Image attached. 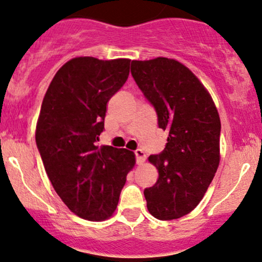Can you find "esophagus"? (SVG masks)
Here are the masks:
<instances>
[{
    "mask_svg": "<svg viewBox=\"0 0 262 262\" xmlns=\"http://www.w3.org/2000/svg\"><path fill=\"white\" fill-rule=\"evenodd\" d=\"M135 156H137V162L138 165H141L144 163L145 160H146V154L144 152L143 150H135Z\"/></svg>",
    "mask_w": 262,
    "mask_h": 262,
    "instance_id": "34e87169",
    "label": "esophagus"
}]
</instances>
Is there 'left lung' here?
Listing matches in <instances>:
<instances>
[{"label":"left lung","mask_w":262,"mask_h":262,"mask_svg":"<svg viewBox=\"0 0 262 262\" xmlns=\"http://www.w3.org/2000/svg\"><path fill=\"white\" fill-rule=\"evenodd\" d=\"M130 72L168 133L165 150L149 156L159 178L144 190L147 210L162 221L179 219L199 205L219 168V111L196 75L176 59L132 61Z\"/></svg>","instance_id":"obj_1"}]
</instances>
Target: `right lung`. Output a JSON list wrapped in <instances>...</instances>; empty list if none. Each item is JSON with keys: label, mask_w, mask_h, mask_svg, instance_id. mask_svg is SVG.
Returning a JSON list of instances; mask_svg holds the SVG:
<instances>
[{"label": "right lung", "mask_w": 262, "mask_h": 262, "mask_svg": "<svg viewBox=\"0 0 262 262\" xmlns=\"http://www.w3.org/2000/svg\"><path fill=\"white\" fill-rule=\"evenodd\" d=\"M129 64V58L69 59L50 83L37 118L35 140L47 177L68 209L89 221L113 215L135 165L133 151L96 145L107 102L127 81Z\"/></svg>", "instance_id": "obj_1"}]
</instances>
